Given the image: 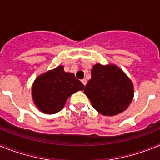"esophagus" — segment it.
Returning a JSON list of instances; mask_svg holds the SVG:
<instances>
[{"label": "esophagus", "mask_w": 160, "mask_h": 160, "mask_svg": "<svg viewBox=\"0 0 160 160\" xmlns=\"http://www.w3.org/2000/svg\"><path fill=\"white\" fill-rule=\"evenodd\" d=\"M82 84L84 85L85 87H86V85H87V79H86V78H83L82 80Z\"/></svg>", "instance_id": "esophagus-1"}]
</instances>
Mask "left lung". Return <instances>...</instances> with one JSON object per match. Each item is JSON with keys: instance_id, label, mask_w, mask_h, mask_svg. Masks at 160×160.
Listing matches in <instances>:
<instances>
[{"instance_id": "obj_1", "label": "left lung", "mask_w": 160, "mask_h": 160, "mask_svg": "<svg viewBox=\"0 0 160 160\" xmlns=\"http://www.w3.org/2000/svg\"><path fill=\"white\" fill-rule=\"evenodd\" d=\"M84 92L96 111L112 116L128 108L132 101L134 88L131 80L118 67L96 64Z\"/></svg>"}]
</instances>
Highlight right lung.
<instances>
[{
	"label": "right lung",
	"mask_w": 160,
	"mask_h": 160,
	"mask_svg": "<svg viewBox=\"0 0 160 160\" xmlns=\"http://www.w3.org/2000/svg\"><path fill=\"white\" fill-rule=\"evenodd\" d=\"M84 88V85L73 73H66L63 66H60L35 80L32 90V98L41 111L55 114L64 107L72 94Z\"/></svg>",
	"instance_id": "obj_1"
}]
</instances>
